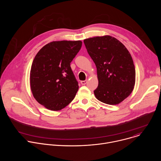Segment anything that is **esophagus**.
<instances>
[{
	"instance_id": "1",
	"label": "esophagus",
	"mask_w": 161,
	"mask_h": 161,
	"mask_svg": "<svg viewBox=\"0 0 161 161\" xmlns=\"http://www.w3.org/2000/svg\"><path fill=\"white\" fill-rule=\"evenodd\" d=\"M87 83V80H84V81H81V85H85Z\"/></svg>"
}]
</instances>
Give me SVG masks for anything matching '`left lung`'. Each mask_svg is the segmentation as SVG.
Instances as JSON below:
<instances>
[{
	"label": "left lung",
	"mask_w": 161,
	"mask_h": 161,
	"mask_svg": "<svg viewBox=\"0 0 161 161\" xmlns=\"http://www.w3.org/2000/svg\"><path fill=\"white\" fill-rule=\"evenodd\" d=\"M83 42L97 67L96 97L105 104H119L131 94L135 84V67L130 53L120 41L109 36Z\"/></svg>",
	"instance_id": "obj_1"
}]
</instances>
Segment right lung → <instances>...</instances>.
I'll use <instances>...</instances> for the list:
<instances>
[{"instance_id":"add662e5","label":"right lung","mask_w":161,"mask_h":161,"mask_svg":"<svg viewBox=\"0 0 161 161\" xmlns=\"http://www.w3.org/2000/svg\"><path fill=\"white\" fill-rule=\"evenodd\" d=\"M81 44V41H53L36 55L31 66V88L36 100L47 109L60 110L75 97L78 82L70 64Z\"/></svg>"}]
</instances>
